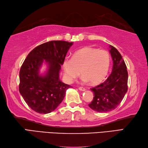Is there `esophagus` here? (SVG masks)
I'll return each mask as SVG.
<instances>
[{
  "mask_svg": "<svg viewBox=\"0 0 148 148\" xmlns=\"http://www.w3.org/2000/svg\"><path fill=\"white\" fill-rule=\"evenodd\" d=\"M79 90L81 91H85L86 89L83 87H79Z\"/></svg>",
  "mask_w": 148,
  "mask_h": 148,
  "instance_id": "34e87169",
  "label": "esophagus"
}]
</instances>
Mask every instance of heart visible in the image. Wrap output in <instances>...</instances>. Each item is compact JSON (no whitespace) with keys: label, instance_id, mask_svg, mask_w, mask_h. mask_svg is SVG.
Returning a JSON list of instances; mask_svg holds the SVG:
<instances>
[{"label":"heart","instance_id":"b5f03b06","mask_svg":"<svg viewBox=\"0 0 148 148\" xmlns=\"http://www.w3.org/2000/svg\"><path fill=\"white\" fill-rule=\"evenodd\" d=\"M110 64V56L108 51L85 47L74 53L72 58L63 60V69L65 79L72 83L81 73L82 80L88 81L92 85L103 82L106 76Z\"/></svg>","mask_w":148,"mask_h":148}]
</instances>
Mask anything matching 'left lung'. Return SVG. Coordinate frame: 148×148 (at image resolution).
Returning a JSON list of instances; mask_svg holds the SVG:
<instances>
[{
    "instance_id": "1",
    "label": "left lung",
    "mask_w": 148,
    "mask_h": 148,
    "mask_svg": "<svg viewBox=\"0 0 148 148\" xmlns=\"http://www.w3.org/2000/svg\"><path fill=\"white\" fill-rule=\"evenodd\" d=\"M110 53L113 60L112 71L108 77L90 88L94 97L88 106L94 111L108 112L117 108L128 91V71L123 57L112 45Z\"/></svg>"
}]
</instances>
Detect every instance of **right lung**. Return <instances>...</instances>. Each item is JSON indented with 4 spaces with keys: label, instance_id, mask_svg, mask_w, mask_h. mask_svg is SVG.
I'll use <instances>...</instances> for the list:
<instances>
[{
    "label": "right lung",
    "instance_id": "right-lung-1",
    "mask_svg": "<svg viewBox=\"0 0 148 148\" xmlns=\"http://www.w3.org/2000/svg\"><path fill=\"white\" fill-rule=\"evenodd\" d=\"M73 42L51 41L33 49L20 68L19 92L27 105L39 114L54 111L64 99L70 85L60 79V71ZM45 62L48 70L44 75L39 69Z\"/></svg>",
    "mask_w": 148,
    "mask_h": 148
}]
</instances>
